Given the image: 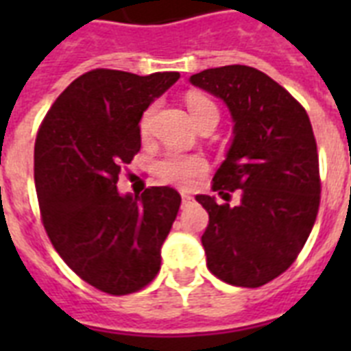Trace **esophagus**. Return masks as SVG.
<instances>
[{
    "instance_id": "1",
    "label": "esophagus",
    "mask_w": 351,
    "mask_h": 351,
    "mask_svg": "<svg viewBox=\"0 0 351 351\" xmlns=\"http://www.w3.org/2000/svg\"><path fill=\"white\" fill-rule=\"evenodd\" d=\"M191 200H193V197L189 195V193H182V204H184V206L191 204Z\"/></svg>"
}]
</instances>
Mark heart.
I'll return each mask as SVG.
<instances>
[{"mask_svg":"<svg viewBox=\"0 0 351 351\" xmlns=\"http://www.w3.org/2000/svg\"><path fill=\"white\" fill-rule=\"evenodd\" d=\"M187 111L191 114V118L195 121L198 118H202L204 114L208 112H217V107L208 96L204 95H189L187 96ZM151 118H153V107L143 112L142 121H140V127H142V132H147L149 127H151ZM206 160L200 158V156H189V154H167L162 162L158 164V175L164 178L165 182L169 184H175V186L187 187L191 186L193 180L197 178L198 175H202L206 171Z\"/></svg>","mask_w":351,"mask_h":351,"instance_id":"b5f03b06","label":"heart"}]
</instances>
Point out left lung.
Returning <instances> with one entry per match:
<instances>
[{"label": "left lung", "mask_w": 351, "mask_h": 351, "mask_svg": "<svg viewBox=\"0 0 351 351\" xmlns=\"http://www.w3.org/2000/svg\"><path fill=\"white\" fill-rule=\"evenodd\" d=\"M224 101L233 140L213 176L226 202L197 195L209 213L202 234L209 271L258 288L288 269L304 247L321 202L319 154L304 107L267 74L245 65L206 69L189 78Z\"/></svg>", "instance_id": "left-lung-1"}]
</instances>
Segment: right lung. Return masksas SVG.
Masks as SVG:
<instances>
[{
	"label": "right lung",
	"mask_w": 351,
	"mask_h": 351,
	"mask_svg": "<svg viewBox=\"0 0 351 351\" xmlns=\"http://www.w3.org/2000/svg\"><path fill=\"white\" fill-rule=\"evenodd\" d=\"M178 73L149 76L95 69L52 104L34 145L41 219L54 250L85 282L109 295L147 286L182 198L169 186L121 195L123 164L140 151L143 111Z\"/></svg>",
	"instance_id": "1"
}]
</instances>
